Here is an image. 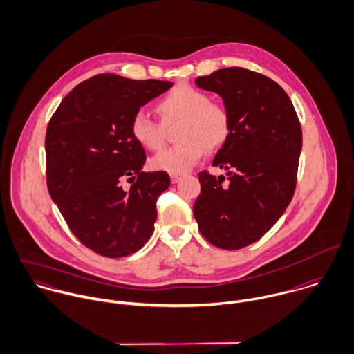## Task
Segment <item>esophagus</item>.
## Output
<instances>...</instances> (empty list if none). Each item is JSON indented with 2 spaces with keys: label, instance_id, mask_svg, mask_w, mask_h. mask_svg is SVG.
I'll return each mask as SVG.
<instances>
[{
  "label": "esophagus",
  "instance_id": "esophagus-1",
  "mask_svg": "<svg viewBox=\"0 0 354 354\" xmlns=\"http://www.w3.org/2000/svg\"><path fill=\"white\" fill-rule=\"evenodd\" d=\"M180 179H182V175H175V174H171V182H172V183H178Z\"/></svg>",
  "mask_w": 354,
  "mask_h": 354
}]
</instances>
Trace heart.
Segmentation results:
<instances>
[{
  "label": "heart",
  "instance_id": "1",
  "mask_svg": "<svg viewBox=\"0 0 354 354\" xmlns=\"http://www.w3.org/2000/svg\"><path fill=\"white\" fill-rule=\"evenodd\" d=\"M162 122L169 124L180 122L176 140L179 145L169 147L150 160L151 168L168 174L182 175L189 172L207 153L228 141L232 130L228 109L211 101L208 93L190 84H178L162 95L156 104ZM136 141L151 151L162 149L165 133L161 123L147 113L138 111L130 123Z\"/></svg>",
  "mask_w": 354,
  "mask_h": 354
}]
</instances>
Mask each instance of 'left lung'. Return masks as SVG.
I'll use <instances>...</instances> for the list:
<instances>
[{"label":"left lung","instance_id":"1","mask_svg":"<svg viewBox=\"0 0 354 354\" xmlns=\"http://www.w3.org/2000/svg\"><path fill=\"white\" fill-rule=\"evenodd\" d=\"M217 93L228 109L232 130L212 165L225 178L198 174L201 193L194 217L213 246L236 250L267 234L290 204L297 183L302 131L282 87L259 72L231 67L196 79Z\"/></svg>","mask_w":354,"mask_h":354}]
</instances>
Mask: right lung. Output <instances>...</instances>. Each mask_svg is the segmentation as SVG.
Segmentation results:
<instances>
[{
	"mask_svg": "<svg viewBox=\"0 0 354 354\" xmlns=\"http://www.w3.org/2000/svg\"><path fill=\"white\" fill-rule=\"evenodd\" d=\"M171 87L167 80L100 73L79 83L49 120V194L72 234L97 254L130 256L154 231L156 201L171 179L165 171L142 172L146 154L130 123L141 106ZM123 180H132L129 191Z\"/></svg>",
	"mask_w": 354,
	"mask_h": 354,
	"instance_id": "1",
	"label": "right lung"
}]
</instances>
